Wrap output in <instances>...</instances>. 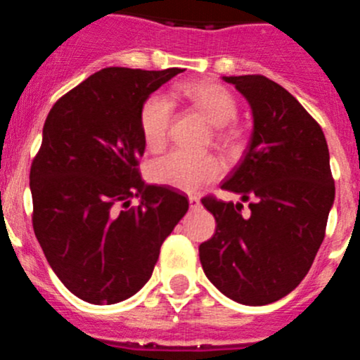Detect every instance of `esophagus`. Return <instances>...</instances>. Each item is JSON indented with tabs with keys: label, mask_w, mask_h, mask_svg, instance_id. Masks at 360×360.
Masks as SVG:
<instances>
[{
	"label": "esophagus",
	"mask_w": 360,
	"mask_h": 360,
	"mask_svg": "<svg viewBox=\"0 0 360 360\" xmlns=\"http://www.w3.org/2000/svg\"><path fill=\"white\" fill-rule=\"evenodd\" d=\"M188 206H191V210H199L201 207V199L198 195H191L188 198Z\"/></svg>",
	"instance_id": "34e87169"
}]
</instances>
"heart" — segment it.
Segmentation results:
<instances>
[{
  "label": "heart",
  "mask_w": 360,
  "mask_h": 360,
  "mask_svg": "<svg viewBox=\"0 0 360 360\" xmlns=\"http://www.w3.org/2000/svg\"><path fill=\"white\" fill-rule=\"evenodd\" d=\"M175 97L187 100L211 124H214L213 135L220 146H234L237 133L229 123L237 116V102L227 88L214 81H192L181 84ZM173 116L175 107L166 95L153 94L143 100L139 121L143 143L150 153H159L168 143ZM221 172V162L214 155L173 150L150 165L149 176L155 184L195 192L220 179Z\"/></svg>",
  "instance_id": "1"
}]
</instances>
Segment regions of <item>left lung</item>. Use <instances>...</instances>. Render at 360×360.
Returning <instances> with one entry per match:
<instances>
[{"mask_svg": "<svg viewBox=\"0 0 360 360\" xmlns=\"http://www.w3.org/2000/svg\"><path fill=\"white\" fill-rule=\"evenodd\" d=\"M250 102L253 135L224 191L250 202L214 195L202 205L217 220L199 246L206 277L244 305H266L291 292L312 266L335 201V180L321 126L288 90L260 74L224 76Z\"/></svg>", "mask_w": 360, "mask_h": 360, "instance_id": "left-lung-1", "label": "left lung"}]
</instances>
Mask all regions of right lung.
<instances>
[{
    "mask_svg": "<svg viewBox=\"0 0 360 360\" xmlns=\"http://www.w3.org/2000/svg\"><path fill=\"white\" fill-rule=\"evenodd\" d=\"M180 72L102 69L48 112L29 175L32 229L58 279L84 302L110 305L135 295L187 213L185 195L146 185L139 169L140 107Z\"/></svg>",
    "mask_w": 360,
    "mask_h": 360,
    "instance_id": "obj_1",
    "label": "right lung"
}]
</instances>
